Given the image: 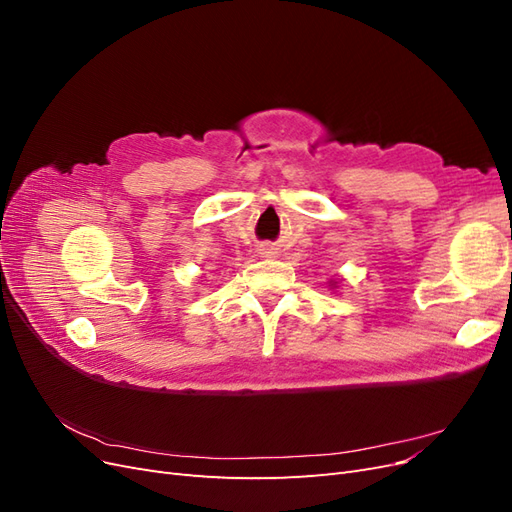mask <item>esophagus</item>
I'll return each instance as SVG.
<instances>
[{"label":"esophagus","instance_id":"obj_1","mask_svg":"<svg viewBox=\"0 0 512 512\" xmlns=\"http://www.w3.org/2000/svg\"><path fill=\"white\" fill-rule=\"evenodd\" d=\"M267 254H271V252H267Z\"/></svg>","mask_w":512,"mask_h":512}]
</instances>
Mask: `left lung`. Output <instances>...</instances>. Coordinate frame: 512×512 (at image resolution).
I'll list each match as a JSON object with an SVG mask.
<instances>
[{"mask_svg":"<svg viewBox=\"0 0 512 512\" xmlns=\"http://www.w3.org/2000/svg\"><path fill=\"white\" fill-rule=\"evenodd\" d=\"M329 286H331V288H337V282H333V280H331V282H329Z\"/></svg>","mask_w":512,"mask_h":512,"instance_id":"1","label":"left lung"}]
</instances>
